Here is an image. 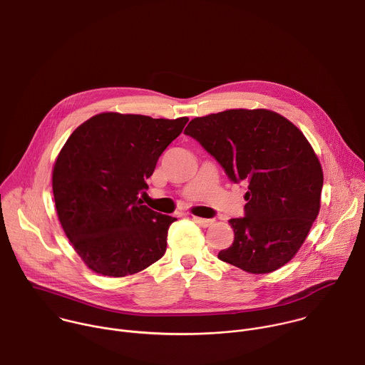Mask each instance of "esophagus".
Instances as JSON below:
<instances>
[{
    "label": "esophagus",
    "instance_id": "obj_1",
    "mask_svg": "<svg viewBox=\"0 0 365 365\" xmlns=\"http://www.w3.org/2000/svg\"><path fill=\"white\" fill-rule=\"evenodd\" d=\"M192 220L200 225V227H204V228H207V227H210V225H212V220H208V218H201V217H192Z\"/></svg>",
    "mask_w": 365,
    "mask_h": 365
}]
</instances>
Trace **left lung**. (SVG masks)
Segmentation results:
<instances>
[{
    "instance_id": "obj_1",
    "label": "left lung",
    "mask_w": 365,
    "mask_h": 365,
    "mask_svg": "<svg viewBox=\"0 0 365 365\" xmlns=\"http://www.w3.org/2000/svg\"><path fill=\"white\" fill-rule=\"evenodd\" d=\"M184 134L195 138L231 181L248 187L245 217L230 220L234 242L218 258L251 274L285 265L304 244L321 207L322 168L304 134L264 108L197 117Z\"/></svg>"
}]
</instances>
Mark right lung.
Returning a JSON list of instances; mask_svg holds the SVG:
<instances>
[{
	"label": "right lung",
	"mask_w": 365,
	"mask_h": 365,
	"mask_svg": "<svg viewBox=\"0 0 365 365\" xmlns=\"http://www.w3.org/2000/svg\"><path fill=\"white\" fill-rule=\"evenodd\" d=\"M187 117L101 113L74 130L53 168L57 215L73 248L97 274L125 277L158 261L174 217L140 192Z\"/></svg>",
	"instance_id": "right-lung-1"
}]
</instances>
